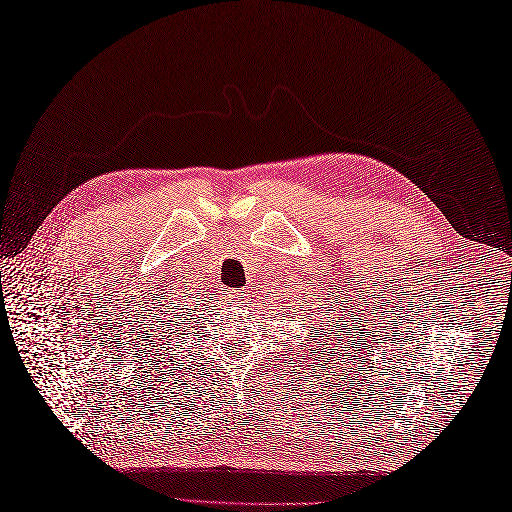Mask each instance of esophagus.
<instances>
[{"mask_svg":"<svg viewBox=\"0 0 512 512\" xmlns=\"http://www.w3.org/2000/svg\"><path fill=\"white\" fill-rule=\"evenodd\" d=\"M226 297H228V303H230V305H239V303H243L245 294H243V290H228Z\"/></svg>","mask_w":512,"mask_h":512,"instance_id":"esophagus-1","label":"esophagus"}]
</instances>
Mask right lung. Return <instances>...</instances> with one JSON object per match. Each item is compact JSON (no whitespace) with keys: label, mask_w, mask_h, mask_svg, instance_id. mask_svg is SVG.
<instances>
[{"label":"right lung","mask_w":512,"mask_h":512,"mask_svg":"<svg viewBox=\"0 0 512 512\" xmlns=\"http://www.w3.org/2000/svg\"><path fill=\"white\" fill-rule=\"evenodd\" d=\"M196 305H200V303H196ZM188 307H190V305H183V303H173V307H170V309H175L177 314H183V316H185V314H188ZM192 314H196V307H192ZM162 339H164V337H162ZM170 346H173V342L162 344V348H164V356H162V361H156V365H160V363L164 365V363H166L163 361L164 358L167 359L168 363L173 361V359H170V352H173V350H170ZM158 356H160V352H158Z\"/></svg>","instance_id":"right-lung-1"}]
</instances>
